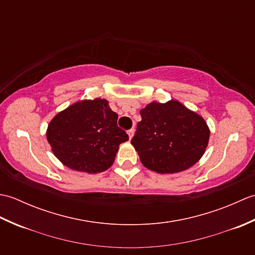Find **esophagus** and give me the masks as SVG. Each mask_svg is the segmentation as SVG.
<instances>
[{"label":"esophagus","mask_w":255,"mask_h":255,"mask_svg":"<svg viewBox=\"0 0 255 255\" xmlns=\"http://www.w3.org/2000/svg\"><path fill=\"white\" fill-rule=\"evenodd\" d=\"M127 133H128V136H129V139H131V138L133 137L134 129H133V128H132V129H130V130H128V131H127Z\"/></svg>","instance_id":"1"}]
</instances>
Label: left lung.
I'll use <instances>...</instances> for the list:
<instances>
[{
    "instance_id": "obj_1",
    "label": "left lung",
    "mask_w": 255,
    "mask_h": 255,
    "mask_svg": "<svg viewBox=\"0 0 255 255\" xmlns=\"http://www.w3.org/2000/svg\"><path fill=\"white\" fill-rule=\"evenodd\" d=\"M131 140L141 163L161 174L185 171L202 158L210 130L205 119L181 102H151Z\"/></svg>"
}]
</instances>
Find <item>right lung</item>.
Wrapping results in <instances>:
<instances>
[{
    "label": "right lung",
    "mask_w": 255,
    "mask_h": 255,
    "mask_svg": "<svg viewBox=\"0 0 255 255\" xmlns=\"http://www.w3.org/2000/svg\"><path fill=\"white\" fill-rule=\"evenodd\" d=\"M104 99L78 101L59 112L47 128L53 154L69 169L95 174L111 167L128 134Z\"/></svg>",
    "instance_id": "add662e5"
}]
</instances>
